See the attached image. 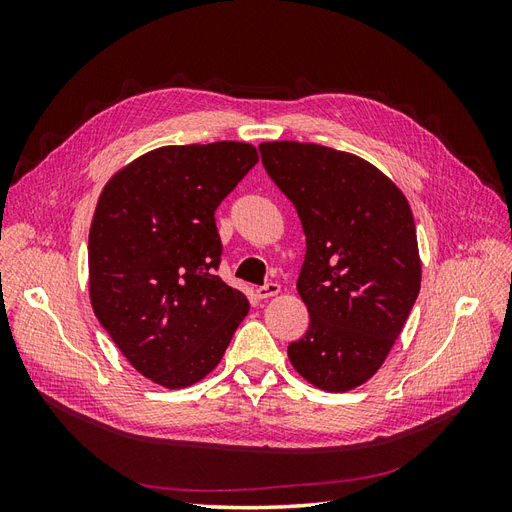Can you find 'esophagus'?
I'll use <instances>...</instances> for the list:
<instances>
[{
  "label": "esophagus",
  "mask_w": 512,
  "mask_h": 512,
  "mask_svg": "<svg viewBox=\"0 0 512 512\" xmlns=\"http://www.w3.org/2000/svg\"><path fill=\"white\" fill-rule=\"evenodd\" d=\"M256 294H258V299H271V297H275V294H280V284L269 282L265 286H260L256 290Z\"/></svg>",
  "instance_id": "esophagus-1"
}]
</instances>
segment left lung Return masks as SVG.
I'll return each instance as SVG.
<instances>
[{"mask_svg":"<svg viewBox=\"0 0 512 512\" xmlns=\"http://www.w3.org/2000/svg\"><path fill=\"white\" fill-rule=\"evenodd\" d=\"M258 149L307 243L297 290L309 327L288 359L318 389L352 391L382 367L421 290L408 198L354 153L297 141Z\"/></svg>","mask_w":512,"mask_h":512,"instance_id":"8db88e82","label":"left lung"}]
</instances>
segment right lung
<instances>
[{
  "label": "right lung",
  "instance_id": "obj_1",
  "mask_svg": "<svg viewBox=\"0 0 512 512\" xmlns=\"http://www.w3.org/2000/svg\"><path fill=\"white\" fill-rule=\"evenodd\" d=\"M258 162L250 143L168 145L106 181L89 228V299L130 365L166 389L218 367L245 294L222 282L215 209Z\"/></svg>",
  "mask_w": 512,
  "mask_h": 512
}]
</instances>
